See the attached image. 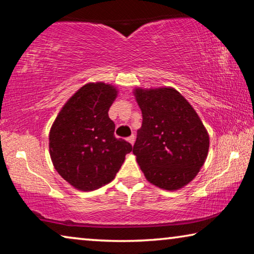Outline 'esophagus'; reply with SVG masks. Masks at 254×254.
Masks as SVG:
<instances>
[{
	"label": "esophagus",
	"mask_w": 254,
	"mask_h": 254,
	"mask_svg": "<svg viewBox=\"0 0 254 254\" xmlns=\"http://www.w3.org/2000/svg\"><path fill=\"white\" fill-rule=\"evenodd\" d=\"M127 142L130 143V144H132V146H133L134 144V141H135V136L134 135H131V136H128V138L127 139Z\"/></svg>",
	"instance_id": "esophagus-1"
}]
</instances>
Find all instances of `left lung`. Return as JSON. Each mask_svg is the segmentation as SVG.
I'll list each match as a JSON object with an SVG mask.
<instances>
[{
    "label": "left lung",
    "instance_id": "8db88e82",
    "mask_svg": "<svg viewBox=\"0 0 254 254\" xmlns=\"http://www.w3.org/2000/svg\"><path fill=\"white\" fill-rule=\"evenodd\" d=\"M142 126L133 154L148 182L163 190L184 188L206 162L209 134L194 108L173 87H135Z\"/></svg>",
    "mask_w": 254,
    "mask_h": 254
}]
</instances>
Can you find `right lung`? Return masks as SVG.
Instances as JSON below:
<instances>
[{
    "instance_id": "1",
    "label": "right lung",
    "mask_w": 254,
    "mask_h": 254,
    "mask_svg": "<svg viewBox=\"0 0 254 254\" xmlns=\"http://www.w3.org/2000/svg\"><path fill=\"white\" fill-rule=\"evenodd\" d=\"M114 84L88 82L66 100L50 130L53 166L80 191H94L115 179L132 146L114 135L108 111L118 97Z\"/></svg>"
}]
</instances>
